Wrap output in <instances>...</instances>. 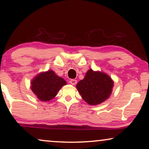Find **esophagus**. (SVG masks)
<instances>
[{
  "label": "esophagus",
  "mask_w": 149,
  "mask_h": 149,
  "mask_svg": "<svg viewBox=\"0 0 149 149\" xmlns=\"http://www.w3.org/2000/svg\"><path fill=\"white\" fill-rule=\"evenodd\" d=\"M69 83H70L71 85H75L77 84V80H75V79H71V80L69 81Z\"/></svg>",
  "instance_id": "esophagus-1"
}]
</instances>
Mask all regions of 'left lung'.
I'll return each instance as SVG.
<instances>
[{
	"label": "left lung",
	"instance_id": "obj_1",
	"mask_svg": "<svg viewBox=\"0 0 149 149\" xmlns=\"http://www.w3.org/2000/svg\"><path fill=\"white\" fill-rule=\"evenodd\" d=\"M113 86L114 82L109 74L89 69L84 79L77 83L76 87L87 104L95 106L109 98L113 91Z\"/></svg>",
	"mask_w": 149,
	"mask_h": 149
}]
</instances>
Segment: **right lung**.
<instances>
[{"label": "right lung", "instance_id": "right-lung-1", "mask_svg": "<svg viewBox=\"0 0 149 149\" xmlns=\"http://www.w3.org/2000/svg\"><path fill=\"white\" fill-rule=\"evenodd\" d=\"M31 90L40 101H49L56 96L60 89L67 84L54 71L49 70L41 72L34 77L31 82Z\"/></svg>", "mask_w": 149, "mask_h": 149}]
</instances>
